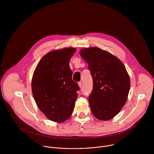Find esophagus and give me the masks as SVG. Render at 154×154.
<instances>
[{
    "mask_svg": "<svg viewBox=\"0 0 154 154\" xmlns=\"http://www.w3.org/2000/svg\"><path fill=\"white\" fill-rule=\"evenodd\" d=\"M78 85H79V88H81V87H82V82H79V83H78Z\"/></svg>",
    "mask_w": 154,
    "mask_h": 154,
    "instance_id": "obj_1",
    "label": "esophagus"
}]
</instances>
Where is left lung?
<instances>
[{"mask_svg":"<svg viewBox=\"0 0 154 154\" xmlns=\"http://www.w3.org/2000/svg\"><path fill=\"white\" fill-rule=\"evenodd\" d=\"M80 54L93 77V89L88 98L91 112L99 120L111 119L128 97L130 80L125 67L116 56L99 48H84Z\"/></svg>","mask_w":154,"mask_h":154,"instance_id":"obj_1","label":"left lung"}]
</instances>
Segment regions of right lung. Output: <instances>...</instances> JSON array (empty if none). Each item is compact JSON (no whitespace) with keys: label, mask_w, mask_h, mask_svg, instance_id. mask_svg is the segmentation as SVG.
<instances>
[{"label":"right lung","mask_w":154,"mask_h":154,"mask_svg":"<svg viewBox=\"0 0 154 154\" xmlns=\"http://www.w3.org/2000/svg\"><path fill=\"white\" fill-rule=\"evenodd\" d=\"M76 51L65 48L48 52L41 59L32 79V91L40 110L51 121L63 122L73 113L78 84L72 80L69 61Z\"/></svg>","instance_id":"right-lung-1"}]
</instances>
